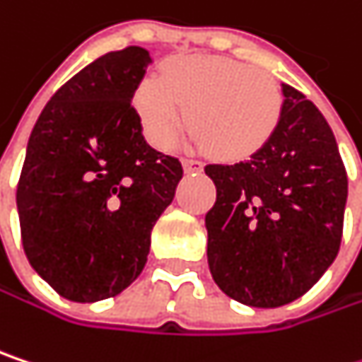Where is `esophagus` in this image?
<instances>
[{"mask_svg":"<svg viewBox=\"0 0 362 362\" xmlns=\"http://www.w3.org/2000/svg\"><path fill=\"white\" fill-rule=\"evenodd\" d=\"M182 168L186 174H201L203 172V163L197 161V159H184L182 161Z\"/></svg>","mask_w":362,"mask_h":362,"instance_id":"obj_1","label":"esophagus"}]
</instances>
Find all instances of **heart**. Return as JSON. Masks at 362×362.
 <instances>
[{"mask_svg":"<svg viewBox=\"0 0 362 362\" xmlns=\"http://www.w3.org/2000/svg\"><path fill=\"white\" fill-rule=\"evenodd\" d=\"M132 99L151 145L172 147L188 119L190 143L209 147L221 159L259 151L281 112V93L272 74L217 55L168 59L159 78H143Z\"/></svg>","mask_w":362,"mask_h":362,"instance_id":"b5f03b06","label":"heart"}]
</instances>
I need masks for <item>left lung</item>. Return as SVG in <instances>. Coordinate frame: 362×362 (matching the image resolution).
<instances>
[{"label": "left lung", "instance_id": "8db88e82", "mask_svg": "<svg viewBox=\"0 0 362 362\" xmlns=\"http://www.w3.org/2000/svg\"><path fill=\"white\" fill-rule=\"evenodd\" d=\"M269 141L247 161L211 163L217 188L205 215L207 261L230 298L274 309L300 298L334 263L348 178L336 136L311 101L281 83Z\"/></svg>", "mask_w": 362, "mask_h": 362}]
</instances>
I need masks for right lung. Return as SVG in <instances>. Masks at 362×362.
I'll list each match as a JSON object with an SVG mask.
<instances>
[{
	"mask_svg": "<svg viewBox=\"0 0 362 362\" xmlns=\"http://www.w3.org/2000/svg\"><path fill=\"white\" fill-rule=\"evenodd\" d=\"M151 55L110 51L74 74L41 112L16 205L33 269L72 303H97L141 276L151 230L182 180L176 157L143 136L132 97Z\"/></svg>",
	"mask_w": 362,
	"mask_h": 362,
	"instance_id": "1",
	"label": "right lung"
}]
</instances>
